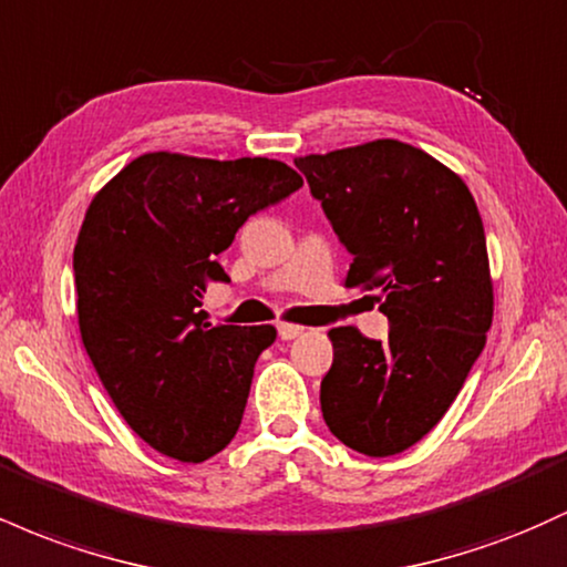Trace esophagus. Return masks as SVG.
Here are the masks:
<instances>
[{
    "instance_id": "esophagus-1",
    "label": "esophagus",
    "mask_w": 567,
    "mask_h": 567,
    "mask_svg": "<svg viewBox=\"0 0 567 567\" xmlns=\"http://www.w3.org/2000/svg\"><path fill=\"white\" fill-rule=\"evenodd\" d=\"M277 330H279V338H282V341H292V338L301 336L306 328H301V324H292V322H279Z\"/></svg>"
}]
</instances>
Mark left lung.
<instances>
[{
    "instance_id": "8db88e82",
    "label": "left lung",
    "mask_w": 567,
    "mask_h": 567,
    "mask_svg": "<svg viewBox=\"0 0 567 567\" xmlns=\"http://www.w3.org/2000/svg\"><path fill=\"white\" fill-rule=\"evenodd\" d=\"M351 252L347 288L375 290L389 341L333 328L320 386L324 424L357 453L386 458L440 424L485 347L493 279L483 218L458 173L379 138L296 157Z\"/></svg>"
}]
</instances>
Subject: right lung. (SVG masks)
Listing matches in <instances>:
<instances>
[{
    "instance_id": "add662e5",
    "label": "right lung",
    "mask_w": 567,
    "mask_h": 567,
    "mask_svg": "<svg viewBox=\"0 0 567 567\" xmlns=\"http://www.w3.org/2000/svg\"><path fill=\"white\" fill-rule=\"evenodd\" d=\"M303 178L279 159L141 154L90 202L74 245L76 317L97 379L143 442L199 464L243 424L252 368L277 328L205 320L218 256L252 213Z\"/></svg>"
}]
</instances>
